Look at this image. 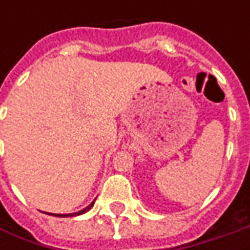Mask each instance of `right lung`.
I'll list each match as a JSON object with an SVG mask.
<instances>
[{"mask_svg":"<svg viewBox=\"0 0 250 250\" xmlns=\"http://www.w3.org/2000/svg\"><path fill=\"white\" fill-rule=\"evenodd\" d=\"M93 205H94V200L91 202L90 205L87 207H84L83 210H81V211H78V213H69V214H53L51 213V216H55V217H73V216H79V214H83V213H86V211H89L91 207H93Z\"/></svg>","mask_w":250,"mask_h":250,"instance_id":"obj_1","label":"right lung"}]
</instances>
